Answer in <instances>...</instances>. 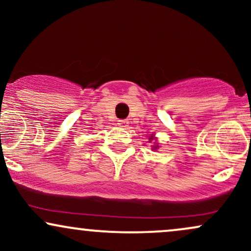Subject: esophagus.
<instances>
[{"instance_id":"1","label":"esophagus","mask_w":251,"mask_h":251,"mask_svg":"<svg viewBox=\"0 0 251 251\" xmlns=\"http://www.w3.org/2000/svg\"><path fill=\"white\" fill-rule=\"evenodd\" d=\"M127 122H126V120H119V122H118V125L120 126V127H126V126H127Z\"/></svg>"}]
</instances>
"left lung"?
Returning a JSON list of instances; mask_svg holds the SVG:
<instances>
[{
    "label": "left lung",
    "instance_id": "8db88e82",
    "mask_svg": "<svg viewBox=\"0 0 251 251\" xmlns=\"http://www.w3.org/2000/svg\"><path fill=\"white\" fill-rule=\"evenodd\" d=\"M148 137H149V143L153 142V145H152V150H153V151H155V150H158V148H159V145H158V143H157L158 138L155 137L154 133H151L150 135H148Z\"/></svg>",
    "mask_w": 251,
    "mask_h": 251
}]
</instances>
